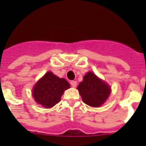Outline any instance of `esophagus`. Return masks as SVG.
<instances>
[{
	"mask_svg": "<svg viewBox=\"0 0 146 146\" xmlns=\"http://www.w3.org/2000/svg\"><path fill=\"white\" fill-rule=\"evenodd\" d=\"M70 84H71V86H72V87L75 88L76 86H77V81H74V80L71 81Z\"/></svg>",
	"mask_w": 146,
	"mask_h": 146,
	"instance_id": "esophagus-1",
	"label": "esophagus"
}]
</instances>
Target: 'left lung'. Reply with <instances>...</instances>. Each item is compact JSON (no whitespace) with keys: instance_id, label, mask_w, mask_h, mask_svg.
I'll return each mask as SVG.
<instances>
[{"instance_id":"obj_1","label":"left lung","mask_w":146,"mask_h":146,"mask_svg":"<svg viewBox=\"0 0 146 146\" xmlns=\"http://www.w3.org/2000/svg\"><path fill=\"white\" fill-rule=\"evenodd\" d=\"M82 101L89 106L98 108L106 101L110 94V88L94 73L89 72L77 87Z\"/></svg>"}]
</instances>
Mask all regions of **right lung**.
I'll list each match as a JSON object with an SVG mask.
<instances>
[{
	"instance_id": "right-lung-1",
	"label": "right lung",
	"mask_w": 146,
	"mask_h": 146,
	"mask_svg": "<svg viewBox=\"0 0 146 146\" xmlns=\"http://www.w3.org/2000/svg\"><path fill=\"white\" fill-rule=\"evenodd\" d=\"M69 88L70 85L65 79L48 72L35 85L33 96L37 103L44 108H50L60 102L64 91Z\"/></svg>"
}]
</instances>
